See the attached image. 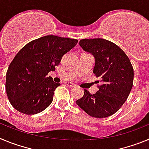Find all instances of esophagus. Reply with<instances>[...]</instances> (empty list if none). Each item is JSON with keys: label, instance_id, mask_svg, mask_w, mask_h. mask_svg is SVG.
<instances>
[{"label": "esophagus", "instance_id": "obj_1", "mask_svg": "<svg viewBox=\"0 0 149 149\" xmlns=\"http://www.w3.org/2000/svg\"><path fill=\"white\" fill-rule=\"evenodd\" d=\"M65 85H67V86H69V87H74V86H75V85H74V84H72V83H71V82H65Z\"/></svg>", "mask_w": 149, "mask_h": 149}]
</instances>
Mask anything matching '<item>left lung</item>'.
<instances>
[{
    "label": "left lung",
    "instance_id": "obj_1",
    "mask_svg": "<svg viewBox=\"0 0 149 149\" xmlns=\"http://www.w3.org/2000/svg\"><path fill=\"white\" fill-rule=\"evenodd\" d=\"M79 45L94 56L93 73L101 78V84L95 94L84 89V96L76 104L91 116H110L120 109L133 87L134 69L131 61L119 46L107 39H84Z\"/></svg>",
    "mask_w": 149,
    "mask_h": 149
}]
</instances>
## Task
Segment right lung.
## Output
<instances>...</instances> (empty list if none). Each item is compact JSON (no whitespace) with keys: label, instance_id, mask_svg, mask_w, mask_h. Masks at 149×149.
I'll use <instances>...</instances> for the list:
<instances>
[{"label":"right lung","instance_id":"add662e5","mask_svg":"<svg viewBox=\"0 0 149 149\" xmlns=\"http://www.w3.org/2000/svg\"><path fill=\"white\" fill-rule=\"evenodd\" d=\"M77 39L48 35L31 41L18 51L8 68L6 91L12 106L24 114L43 111L53 101L60 84L47 77L63 56L77 45Z\"/></svg>","mask_w":149,"mask_h":149}]
</instances>
